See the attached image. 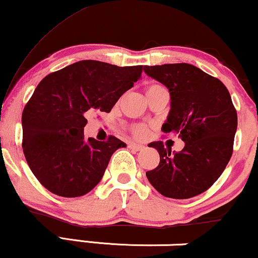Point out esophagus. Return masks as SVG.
Masks as SVG:
<instances>
[{
    "label": "esophagus",
    "instance_id": "obj_1",
    "mask_svg": "<svg viewBox=\"0 0 258 258\" xmlns=\"http://www.w3.org/2000/svg\"><path fill=\"white\" fill-rule=\"evenodd\" d=\"M128 148L132 150H136V152H139V150L144 149V146H142V144H137V143H130Z\"/></svg>",
    "mask_w": 258,
    "mask_h": 258
}]
</instances>
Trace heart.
<instances>
[{
	"instance_id": "obj_1",
	"label": "heart",
	"mask_w": 258,
	"mask_h": 258,
	"mask_svg": "<svg viewBox=\"0 0 258 258\" xmlns=\"http://www.w3.org/2000/svg\"><path fill=\"white\" fill-rule=\"evenodd\" d=\"M161 88H164V87H162V86L158 85V84L150 85L149 87L147 88V93H148V92L161 90ZM132 133H133V136H136V137H137V138H143V137H146V136H147L148 127L146 125H136V126H133Z\"/></svg>"
}]
</instances>
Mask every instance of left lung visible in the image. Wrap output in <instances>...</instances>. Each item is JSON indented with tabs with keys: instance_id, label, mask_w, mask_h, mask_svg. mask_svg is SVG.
I'll return each instance as SVG.
<instances>
[{
	"instance_id": "left-lung-1",
	"label": "left lung",
	"mask_w": 258,
	"mask_h": 258,
	"mask_svg": "<svg viewBox=\"0 0 258 258\" xmlns=\"http://www.w3.org/2000/svg\"><path fill=\"white\" fill-rule=\"evenodd\" d=\"M144 72L170 92L171 109L162 132L176 133L184 142L177 153L160 141L150 143L160 162L147 178L166 198L197 197L214 184L232 158L238 115L229 92L220 80L191 64L144 67Z\"/></svg>"
}]
</instances>
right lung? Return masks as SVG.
Returning <instances> with one entry per match:
<instances>
[{"label": "right lung", "mask_w": 258, "mask_h": 258, "mask_svg": "<svg viewBox=\"0 0 258 258\" xmlns=\"http://www.w3.org/2000/svg\"><path fill=\"white\" fill-rule=\"evenodd\" d=\"M142 65L81 60L47 75L23 110V152L44 188L59 197L87 194L102 179L115 150L126 144L85 139L92 111L109 112L141 79Z\"/></svg>", "instance_id": "1"}]
</instances>
